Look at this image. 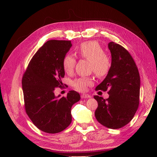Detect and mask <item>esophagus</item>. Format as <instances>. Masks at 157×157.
<instances>
[{"label":"esophagus","instance_id":"esophagus-1","mask_svg":"<svg viewBox=\"0 0 157 157\" xmlns=\"http://www.w3.org/2000/svg\"><path fill=\"white\" fill-rule=\"evenodd\" d=\"M81 98H91V96L88 94H83L81 95Z\"/></svg>","mask_w":157,"mask_h":157}]
</instances>
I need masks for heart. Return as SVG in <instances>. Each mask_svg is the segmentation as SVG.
Returning <instances> with one entry per match:
<instances>
[{"label":"heart","instance_id":"heart-1","mask_svg":"<svg viewBox=\"0 0 157 157\" xmlns=\"http://www.w3.org/2000/svg\"><path fill=\"white\" fill-rule=\"evenodd\" d=\"M76 54L79 57L90 61V69L98 77H103L109 71L111 59L106 55L101 45L96 41L82 43L76 49ZM63 67L67 73H71L76 64V59L71 55H67L63 59ZM92 84L91 78L81 77L72 82V86L78 91L84 92Z\"/></svg>","mask_w":157,"mask_h":157}]
</instances>
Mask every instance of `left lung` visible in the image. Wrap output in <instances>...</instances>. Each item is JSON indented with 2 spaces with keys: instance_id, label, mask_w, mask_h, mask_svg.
<instances>
[{
  "instance_id": "1",
  "label": "left lung",
  "mask_w": 157,
  "mask_h": 157,
  "mask_svg": "<svg viewBox=\"0 0 157 157\" xmlns=\"http://www.w3.org/2000/svg\"><path fill=\"white\" fill-rule=\"evenodd\" d=\"M108 48L111 65L96 90H108L109 97L105 100L94 96L98 102L95 117L106 128L119 129L131 121L138 108L140 78L134 59L125 48L113 42L109 43Z\"/></svg>"
}]
</instances>
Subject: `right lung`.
Listing matches in <instances>:
<instances>
[{
	"label": "right lung",
	"instance_id": "add662e5",
	"mask_svg": "<svg viewBox=\"0 0 157 157\" xmlns=\"http://www.w3.org/2000/svg\"><path fill=\"white\" fill-rule=\"evenodd\" d=\"M72 46L71 41L51 40L39 48L29 62L22 79L26 113L42 132L56 134L71 123V109L80 100L71 90L67 97L55 96L65 76L63 59Z\"/></svg>",
	"mask_w": 157,
	"mask_h": 157
}]
</instances>
